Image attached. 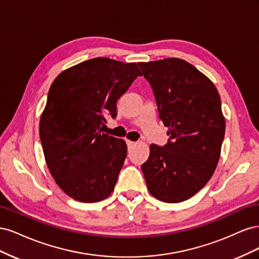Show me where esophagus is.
I'll return each instance as SVG.
<instances>
[{"label": "esophagus", "mask_w": 259, "mask_h": 259, "mask_svg": "<svg viewBox=\"0 0 259 259\" xmlns=\"http://www.w3.org/2000/svg\"><path fill=\"white\" fill-rule=\"evenodd\" d=\"M126 144H127L128 148H131V147H133V146H135L137 143H135V142H132V140H126Z\"/></svg>", "instance_id": "obj_1"}]
</instances>
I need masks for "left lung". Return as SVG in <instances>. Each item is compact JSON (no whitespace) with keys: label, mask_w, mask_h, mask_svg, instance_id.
<instances>
[{"label":"left lung","mask_w":259,"mask_h":259,"mask_svg":"<svg viewBox=\"0 0 259 259\" xmlns=\"http://www.w3.org/2000/svg\"><path fill=\"white\" fill-rule=\"evenodd\" d=\"M150 83L170 139L150 145L142 165L155 199L178 203L190 199L213 176L221 158L226 122L214 83L186 60L165 58L138 62Z\"/></svg>","instance_id":"obj_1"}]
</instances>
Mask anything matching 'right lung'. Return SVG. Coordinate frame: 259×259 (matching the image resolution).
<instances>
[{"label":"right lung","instance_id":"1","mask_svg":"<svg viewBox=\"0 0 259 259\" xmlns=\"http://www.w3.org/2000/svg\"><path fill=\"white\" fill-rule=\"evenodd\" d=\"M142 72L135 62L98 57L64 70L52 83L41 114L40 138L55 183L70 198H108L126 158L123 139L103 133L105 115Z\"/></svg>","mask_w":259,"mask_h":259}]
</instances>
